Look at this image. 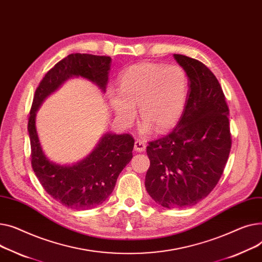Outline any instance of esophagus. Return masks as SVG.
I'll list each match as a JSON object with an SVG mask.
<instances>
[{
	"label": "esophagus",
	"mask_w": 262,
	"mask_h": 262,
	"mask_svg": "<svg viewBox=\"0 0 262 262\" xmlns=\"http://www.w3.org/2000/svg\"><path fill=\"white\" fill-rule=\"evenodd\" d=\"M134 150L136 152H144L146 150V144L143 141H136L134 143Z\"/></svg>",
	"instance_id": "1"
}]
</instances>
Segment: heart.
<instances>
[{
    "label": "heart",
    "instance_id": "b5f03b06",
    "mask_svg": "<svg viewBox=\"0 0 262 262\" xmlns=\"http://www.w3.org/2000/svg\"><path fill=\"white\" fill-rule=\"evenodd\" d=\"M188 94L187 76L179 67L143 62L122 71L118 91L110 89L107 97L116 118L129 126L136 115L144 118L141 131L149 133L153 127L159 132L173 127L183 114Z\"/></svg>",
    "mask_w": 262,
    "mask_h": 262
}]
</instances>
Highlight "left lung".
I'll use <instances>...</instances> for the list:
<instances>
[{
    "instance_id": "8db88e82",
    "label": "left lung",
    "mask_w": 262,
    "mask_h": 262,
    "mask_svg": "<svg viewBox=\"0 0 262 262\" xmlns=\"http://www.w3.org/2000/svg\"><path fill=\"white\" fill-rule=\"evenodd\" d=\"M188 77V96L179 124L150 142L145 186L166 208L195 205L216 187L226 165L232 138L222 88L200 61L173 55Z\"/></svg>"
}]
</instances>
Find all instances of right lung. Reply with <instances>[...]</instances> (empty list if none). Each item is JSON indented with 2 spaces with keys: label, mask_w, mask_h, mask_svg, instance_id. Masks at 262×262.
Wrapping results in <instances>:
<instances>
[{
  "label": "right lung",
  "mask_w": 262,
  "mask_h": 262,
  "mask_svg": "<svg viewBox=\"0 0 262 262\" xmlns=\"http://www.w3.org/2000/svg\"><path fill=\"white\" fill-rule=\"evenodd\" d=\"M111 61L106 56L71 54L45 74L35 92L27 128L32 166L44 190L68 208H93L105 201L119 173L133 157L134 140L130 134L105 133L85 159L74 165H59L44 155L37 133L36 114L45 98L73 77L90 80L104 93Z\"/></svg>",
  "instance_id": "1"
}]
</instances>
